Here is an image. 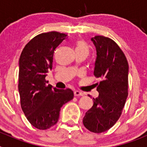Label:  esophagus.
Instances as JSON below:
<instances>
[{"mask_svg":"<svg viewBox=\"0 0 147 147\" xmlns=\"http://www.w3.org/2000/svg\"><path fill=\"white\" fill-rule=\"evenodd\" d=\"M74 96H83V93L79 91V90H75Z\"/></svg>","mask_w":147,"mask_h":147,"instance_id":"34e87169","label":"esophagus"}]
</instances>
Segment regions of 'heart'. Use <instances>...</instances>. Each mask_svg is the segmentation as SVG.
<instances>
[{
    "label": "heart",
    "instance_id": "heart-1",
    "mask_svg": "<svg viewBox=\"0 0 147 147\" xmlns=\"http://www.w3.org/2000/svg\"><path fill=\"white\" fill-rule=\"evenodd\" d=\"M76 51H85L88 52V46L85 41L80 40L76 43Z\"/></svg>",
    "mask_w": 147,
    "mask_h": 147
}]
</instances>
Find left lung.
I'll use <instances>...</instances> for the list:
<instances>
[{
    "label": "left lung",
    "instance_id": "obj_1",
    "mask_svg": "<svg viewBox=\"0 0 147 147\" xmlns=\"http://www.w3.org/2000/svg\"><path fill=\"white\" fill-rule=\"evenodd\" d=\"M96 49L93 74L100 78L96 83L98 96L83 118L88 130L101 133L110 129L121 115L128 96L129 66L127 58L112 39L104 36L91 38Z\"/></svg>",
    "mask_w": 147,
    "mask_h": 147
}]
</instances>
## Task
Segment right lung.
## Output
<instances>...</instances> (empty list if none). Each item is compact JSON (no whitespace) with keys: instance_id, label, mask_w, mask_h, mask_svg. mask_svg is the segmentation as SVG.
Masks as SVG:
<instances>
[{"instance_id":"add662e5","label":"right lung","mask_w":147,"mask_h":147,"mask_svg":"<svg viewBox=\"0 0 147 147\" xmlns=\"http://www.w3.org/2000/svg\"><path fill=\"white\" fill-rule=\"evenodd\" d=\"M65 39L67 34L57 32L40 34L26 45L20 54V105L30 124L37 129L44 130L57 124L62 105L74 98L71 89H57L45 80L52 69L54 50Z\"/></svg>"}]
</instances>
